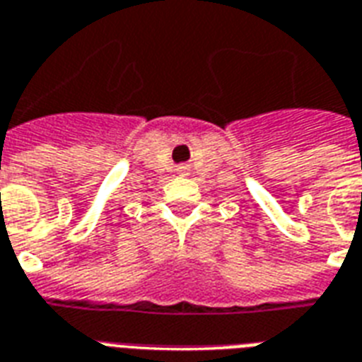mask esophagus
<instances>
[{
	"instance_id": "obj_1",
	"label": "esophagus",
	"mask_w": 362,
	"mask_h": 362,
	"mask_svg": "<svg viewBox=\"0 0 362 362\" xmlns=\"http://www.w3.org/2000/svg\"><path fill=\"white\" fill-rule=\"evenodd\" d=\"M180 168H186V167H180Z\"/></svg>"
}]
</instances>
